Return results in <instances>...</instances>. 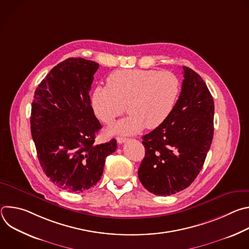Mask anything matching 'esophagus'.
<instances>
[{
  "label": "esophagus",
  "mask_w": 249,
  "mask_h": 249,
  "mask_svg": "<svg viewBox=\"0 0 249 249\" xmlns=\"http://www.w3.org/2000/svg\"><path fill=\"white\" fill-rule=\"evenodd\" d=\"M127 141V138H123V137H117V143L119 144H123Z\"/></svg>",
  "instance_id": "esophagus-1"
}]
</instances>
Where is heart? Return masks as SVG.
<instances>
[{"label": "heart", "mask_w": 249, "mask_h": 249, "mask_svg": "<svg viewBox=\"0 0 249 249\" xmlns=\"http://www.w3.org/2000/svg\"><path fill=\"white\" fill-rule=\"evenodd\" d=\"M108 86H97L91 96L95 116L112 123L126 109L130 115L114 124L111 134H135L160 126L171 114L180 93V82L169 71L127 69L112 73Z\"/></svg>", "instance_id": "b5f03b06"}]
</instances>
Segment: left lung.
I'll use <instances>...</instances> for the list:
<instances>
[{"label":"left lung","instance_id":"left-lung-1","mask_svg":"<svg viewBox=\"0 0 249 249\" xmlns=\"http://www.w3.org/2000/svg\"><path fill=\"white\" fill-rule=\"evenodd\" d=\"M180 95L158 128L142 137L146 155L138 176L151 193L169 196L187 188L203 167L214 135V100L203 79L183 67Z\"/></svg>","mask_w":249,"mask_h":249}]
</instances>
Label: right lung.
<instances>
[{
	"label": "right lung",
	"instance_id": "1",
	"mask_svg": "<svg viewBox=\"0 0 249 249\" xmlns=\"http://www.w3.org/2000/svg\"><path fill=\"white\" fill-rule=\"evenodd\" d=\"M99 65L68 58L55 66L34 92L30 129L40 165L50 181L69 192L94 186L116 140L96 145L101 129L91 107L89 90Z\"/></svg>",
	"mask_w": 249,
	"mask_h": 249
}]
</instances>
